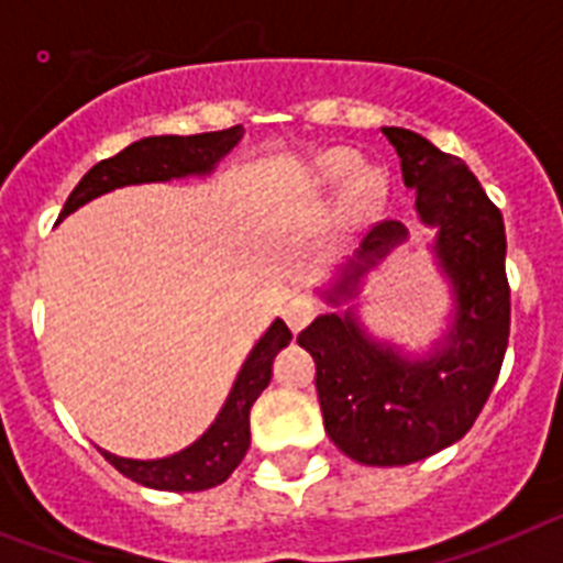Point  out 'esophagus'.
I'll return each instance as SVG.
<instances>
[{
    "mask_svg": "<svg viewBox=\"0 0 563 563\" xmlns=\"http://www.w3.org/2000/svg\"><path fill=\"white\" fill-rule=\"evenodd\" d=\"M317 311H320V306H317V302L311 300V297L297 295V297H291V300L286 302V309H283V317H286L288 329L300 331V329H306V325H309L311 320H314Z\"/></svg>",
    "mask_w": 563,
    "mask_h": 563,
    "instance_id": "esophagus-1",
    "label": "esophagus"
}]
</instances>
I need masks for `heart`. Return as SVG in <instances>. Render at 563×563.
<instances>
[{"label": "heart", "instance_id": "b5f03b06", "mask_svg": "<svg viewBox=\"0 0 563 563\" xmlns=\"http://www.w3.org/2000/svg\"><path fill=\"white\" fill-rule=\"evenodd\" d=\"M356 164V155L354 153H345V150H334V153L322 155L320 166H317V175L320 180L331 184V180H340L342 175L351 173ZM385 192V178L379 169L374 166H363V169H356L354 178H351L349 189H345V200H342V209L345 214L351 218H363L368 214L371 209L379 203Z\"/></svg>", "mask_w": 563, "mask_h": 563}]
</instances>
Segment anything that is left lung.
<instances>
[{
    "instance_id": "left-lung-1",
    "label": "left lung",
    "mask_w": 563,
    "mask_h": 563,
    "mask_svg": "<svg viewBox=\"0 0 563 563\" xmlns=\"http://www.w3.org/2000/svg\"><path fill=\"white\" fill-rule=\"evenodd\" d=\"M402 166L417 209L439 229L437 257L456 286L451 342L422 363L376 345L354 314L317 317L297 342L314 356L317 397L331 442L374 467H397L439 453L473 428L510 336V283L505 272V221L462 158L448 155L402 126H383ZM399 221L376 223L360 261L336 283L331 300L351 297L374 257L405 241Z\"/></svg>"
}]
</instances>
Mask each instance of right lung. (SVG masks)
<instances>
[{
  "instance_id": "obj_1",
  "label": "right lung",
  "mask_w": 563,
  "mask_h": 563,
  "mask_svg": "<svg viewBox=\"0 0 563 563\" xmlns=\"http://www.w3.org/2000/svg\"><path fill=\"white\" fill-rule=\"evenodd\" d=\"M241 139L243 126L234 124L229 130H218V133L153 135V139L135 141L119 155L92 166L90 173L76 184L58 218H67L87 200L99 198L110 189L126 187V184H150V180L212 173V166ZM288 340H291V331L286 322H272V329L261 336V342L254 345L249 360L243 363L232 394L214 424L198 442L189 444L187 451L166 459H153V462L121 459L101 451L104 459L126 478L153 487V490L198 493L227 482L249 451V410L272 379V360L283 345H288Z\"/></svg>"
}]
</instances>
